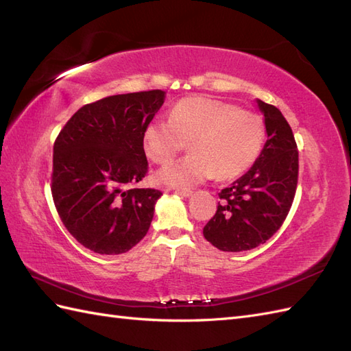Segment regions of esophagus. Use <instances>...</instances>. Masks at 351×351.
I'll return each instance as SVG.
<instances>
[{
    "instance_id": "34e87169",
    "label": "esophagus",
    "mask_w": 351,
    "mask_h": 351,
    "mask_svg": "<svg viewBox=\"0 0 351 351\" xmlns=\"http://www.w3.org/2000/svg\"><path fill=\"white\" fill-rule=\"evenodd\" d=\"M176 193L180 195V196H183V197H190L193 195L192 190H187V189H176Z\"/></svg>"
}]
</instances>
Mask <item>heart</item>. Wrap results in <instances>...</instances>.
Wrapping results in <instances>:
<instances>
[{
    "instance_id": "1",
    "label": "heart",
    "mask_w": 351,
    "mask_h": 351,
    "mask_svg": "<svg viewBox=\"0 0 351 351\" xmlns=\"http://www.w3.org/2000/svg\"><path fill=\"white\" fill-rule=\"evenodd\" d=\"M143 149L155 164H167L189 143L192 154L159 169L156 180L171 187H193L215 174L241 176L256 161L267 137L258 114L210 97H189L169 111L168 121L143 129Z\"/></svg>"
}]
</instances>
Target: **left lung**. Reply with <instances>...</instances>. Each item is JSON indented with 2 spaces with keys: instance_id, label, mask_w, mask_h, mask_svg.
Listing matches in <instances>:
<instances>
[{
  "instance_id": "left-lung-1",
  "label": "left lung",
  "mask_w": 351,
  "mask_h": 351,
  "mask_svg": "<svg viewBox=\"0 0 351 351\" xmlns=\"http://www.w3.org/2000/svg\"><path fill=\"white\" fill-rule=\"evenodd\" d=\"M268 141L249 171L222 189L205 239L222 252L258 247L289 215L299 176V152L290 124L274 105L258 99Z\"/></svg>"
}]
</instances>
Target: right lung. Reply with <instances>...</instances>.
<instances>
[{
    "mask_svg": "<svg viewBox=\"0 0 351 351\" xmlns=\"http://www.w3.org/2000/svg\"><path fill=\"white\" fill-rule=\"evenodd\" d=\"M164 99V90L112 95L82 107L57 137L52 197L70 234L95 253L129 252L151 227L162 193L129 186L147 173L142 134Z\"/></svg>",
    "mask_w": 351,
    "mask_h": 351,
    "instance_id": "add662e5",
    "label": "right lung"
}]
</instances>
